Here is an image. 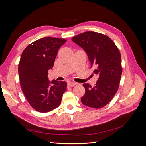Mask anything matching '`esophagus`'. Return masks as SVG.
Here are the masks:
<instances>
[{"mask_svg": "<svg viewBox=\"0 0 146 146\" xmlns=\"http://www.w3.org/2000/svg\"><path fill=\"white\" fill-rule=\"evenodd\" d=\"M76 84H77V83H76V82H73L69 81V82H68V86H70V87H71V86H74V85H76Z\"/></svg>", "mask_w": 146, "mask_h": 146, "instance_id": "obj_1", "label": "esophagus"}]
</instances>
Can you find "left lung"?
<instances>
[{"label": "left lung", "mask_w": 146, "mask_h": 146, "mask_svg": "<svg viewBox=\"0 0 146 146\" xmlns=\"http://www.w3.org/2000/svg\"><path fill=\"white\" fill-rule=\"evenodd\" d=\"M88 55L94 74L99 77L95 86L84 83L85 94L82 103L94 108L107 105L117 91L122 72L121 55L114 42L107 35L86 32L72 38Z\"/></svg>", "instance_id": "1"}]
</instances>
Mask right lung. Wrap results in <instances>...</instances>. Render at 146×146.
Instances as JSON below:
<instances>
[{
	"mask_svg": "<svg viewBox=\"0 0 146 146\" xmlns=\"http://www.w3.org/2000/svg\"><path fill=\"white\" fill-rule=\"evenodd\" d=\"M64 39L45 37L31 43L23 51L18 66L20 85L25 97L36 111L49 112L60 105L67 83L48 80V70L52 69Z\"/></svg>",
	"mask_w": 146,
	"mask_h": 146,
	"instance_id": "1",
	"label": "right lung"
}]
</instances>
